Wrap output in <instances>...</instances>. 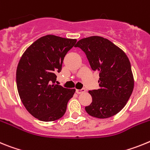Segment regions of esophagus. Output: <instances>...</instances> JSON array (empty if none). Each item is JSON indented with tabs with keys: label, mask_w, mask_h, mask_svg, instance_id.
Masks as SVG:
<instances>
[{
	"label": "esophagus",
	"mask_w": 150,
	"mask_h": 150,
	"mask_svg": "<svg viewBox=\"0 0 150 150\" xmlns=\"http://www.w3.org/2000/svg\"><path fill=\"white\" fill-rule=\"evenodd\" d=\"M84 92H85V89H77L76 90V93H78V94H80V93H84Z\"/></svg>",
	"instance_id": "1"
}]
</instances>
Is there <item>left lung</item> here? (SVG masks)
Returning a JSON list of instances; mask_svg holds the SVG:
<instances>
[{"label":"left lung","instance_id":"obj_1","mask_svg":"<svg viewBox=\"0 0 150 150\" xmlns=\"http://www.w3.org/2000/svg\"><path fill=\"white\" fill-rule=\"evenodd\" d=\"M75 47L85 53L92 70L100 71V88L89 91L92 102L85 107L86 112L98 118L116 115L125 107L134 90L129 59L122 49L100 36L81 39Z\"/></svg>","mask_w":150,"mask_h":150}]
</instances>
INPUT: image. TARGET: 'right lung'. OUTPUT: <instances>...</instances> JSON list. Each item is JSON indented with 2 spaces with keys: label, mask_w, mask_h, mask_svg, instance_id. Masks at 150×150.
<instances>
[{
  "label": "right lung",
  "mask_w": 150,
  "mask_h": 150,
  "mask_svg": "<svg viewBox=\"0 0 150 150\" xmlns=\"http://www.w3.org/2000/svg\"><path fill=\"white\" fill-rule=\"evenodd\" d=\"M76 39L53 35L40 38L24 52L16 69V85L23 105L30 114L43 122L63 116L75 89L56 84L65 56Z\"/></svg>",
  "instance_id": "obj_1"
}]
</instances>
